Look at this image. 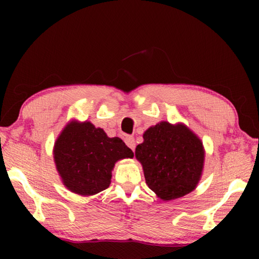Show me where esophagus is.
Returning a JSON list of instances; mask_svg holds the SVG:
<instances>
[{
    "label": "esophagus",
    "mask_w": 259,
    "mask_h": 259,
    "mask_svg": "<svg viewBox=\"0 0 259 259\" xmlns=\"http://www.w3.org/2000/svg\"><path fill=\"white\" fill-rule=\"evenodd\" d=\"M125 144H126V145H128V147L131 148V150L135 151L136 143H135V138L134 137H130V136H128V137H125Z\"/></svg>",
    "instance_id": "obj_1"
}]
</instances>
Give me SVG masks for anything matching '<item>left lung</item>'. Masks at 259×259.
<instances>
[{
	"instance_id": "obj_1",
	"label": "left lung",
	"mask_w": 259,
	"mask_h": 259,
	"mask_svg": "<svg viewBox=\"0 0 259 259\" xmlns=\"http://www.w3.org/2000/svg\"><path fill=\"white\" fill-rule=\"evenodd\" d=\"M144 142L136 147L147 186L161 200L188 194L198 185L203 170L202 142L182 123L160 122L148 128Z\"/></svg>"
}]
</instances>
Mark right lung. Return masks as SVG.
Listing matches in <instances>:
<instances>
[{
  "label": "right lung",
  "instance_id": "obj_1",
  "mask_svg": "<svg viewBox=\"0 0 259 259\" xmlns=\"http://www.w3.org/2000/svg\"><path fill=\"white\" fill-rule=\"evenodd\" d=\"M134 157L119 137L109 138L91 122L72 121L57 138L54 159L57 171L69 191L95 195L109 186L116 161Z\"/></svg>",
  "mask_w": 259,
  "mask_h": 259
}]
</instances>
